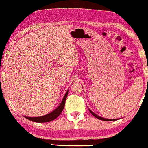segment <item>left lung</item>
<instances>
[{
    "label": "left lung",
    "mask_w": 148,
    "mask_h": 148,
    "mask_svg": "<svg viewBox=\"0 0 148 148\" xmlns=\"http://www.w3.org/2000/svg\"><path fill=\"white\" fill-rule=\"evenodd\" d=\"M89 110V111H90V112L92 114V115H93L94 116H95V117H96L97 119H100V120H103V121H114V120H116V119H105V118H103V117H101V116H98V115H97L96 114H95L93 112H92L91 110H90V109H88Z\"/></svg>",
    "instance_id": "obj_1"
}]
</instances>
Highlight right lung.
Segmentation results:
<instances>
[{
  "label": "right lung",
  "mask_w": 148,
  "mask_h": 148,
  "mask_svg": "<svg viewBox=\"0 0 148 148\" xmlns=\"http://www.w3.org/2000/svg\"><path fill=\"white\" fill-rule=\"evenodd\" d=\"M68 92H69V90L66 91L65 95H64V98H63L62 100L60 105L56 109V110H53V111L51 112L50 113L48 114L43 115V116H38V117H29V116H24V117H25L26 119L30 120V121H34V122L42 123V122H49V121H53V120L56 119V118L62 113V112L63 109H64V105H65L66 98V97H67Z\"/></svg>",
  "instance_id": "1"
}]
</instances>
